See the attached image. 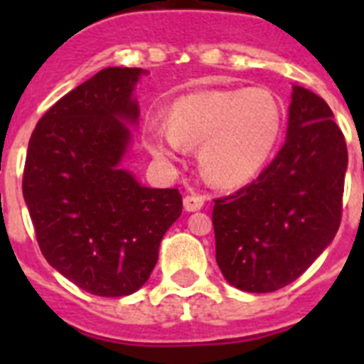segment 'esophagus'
<instances>
[{
  "label": "esophagus",
  "mask_w": 364,
  "mask_h": 364,
  "mask_svg": "<svg viewBox=\"0 0 364 364\" xmlns=\"http://www.w3.org/2000/svg\"><path fill=\"white\" fill-rule=\"evenodd\" d=\"M205 198L202 195H197V193H189L184 197V208L186 211H198L202 210Z\"/></svg>",
  "instance_id": "esophagus-1"
}]
</instances>
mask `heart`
<instances>
[{"instance_id":"1","label":"heart","mask_w":364,"mask_h":364,"mask_svg":"<svg viewBox=\"0 0 364 364\" xmlns=\"http://www.w3.org/2000/svg\"><path fill=\"white\" fill-rule=\"evenodd\" d=\"M284 124L281 100L268 89L193 92L169 109V124L153 122L146 146L162 162H175L186 147L200 146L198 164L217 186L255 178L277 149Z\"/></svg>"}]
</instances>
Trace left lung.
I'll list each match as a JSON object with an SVG mask.
<instances>
[{
  "label": "left lung",
  "instance_id": "8db88e82",
  "mask_svg": "<svg viewBox=\"0 0 364 364\" xmlns=\"http://www.w3.org/2000/svg\"><path fill=\"white\" fill-rule=\"evenodd\" d=\"M321 96L294 85L286 142L259 178L215 200L217 264L231 286L281 290L336 237L348 151Z\"/></svg>",
  "mask_w": 364,
  "mask_h": 364
}]
</instances>
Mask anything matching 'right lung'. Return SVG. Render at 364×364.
<instances>
[{
	"instance_id": "obj_1",
	"label": "right lung",
	"mask_w": 364,
	"mask_h": 364,
	"mask_svg": "<svg viewBox=\"0 0 364 364\" xmlns=\"http://www.w3.org/2000/svg\"><path fill=\"white\" fill-rule=\"evenodd\" d=\"M147 70L107 67L60 98L28 140L23 198L40 250L70 282L122 297L149 279L178 189L146 188L120 164L140 117L134 85Z\"/></svg>"
}]
</instances>
